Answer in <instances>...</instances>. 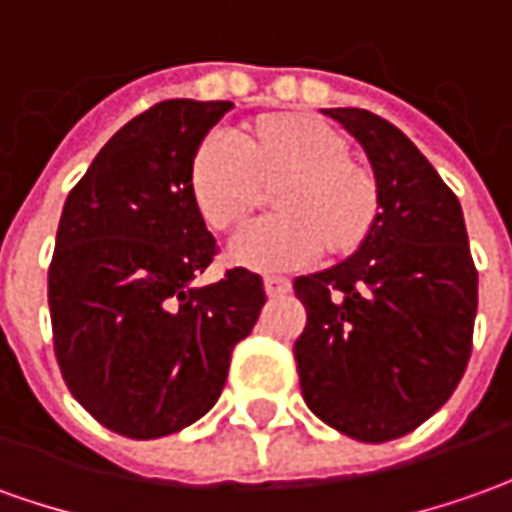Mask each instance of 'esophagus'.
Returning <instances> with one entry per match:
<instances>
[{
  "label": "esophagus",
  "instance_id": "34e87169",
  "mask_svg": "<svg viewBox=\"0 0 512 512\" xmlns=\"http://www.w3.org/2000/svg\"><path fill=\"white\" fill-rule=\"evenodd\" d=\"M263 288H266L269 297H283V294L291 291V283H288L285 277H266V280H263Z\"/></svg>",
  "mask_w": 512,
  "mask_h": 512
}]
</instances>
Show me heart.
<instances>
[{
	"label": "heart",
	"instance_id": "b5f03b06",
	"mask_svg": "<svg viewBox=\"0 0 512 512\" xmlns=\"http://www.w3.org/2000/svg\"><path fill=\"white\" fill-rule=\"evenodd\" d=\"M187 190L212 232L232 235L269 193L274 215L232 243L235 263L255 271L302 266L358 252L381 215V179L350 154L342 128L311 111H263L229 142L207 137L187 168Z\"/></svg>",
	"mask_w": 512,
	"mask_h": 512
}]
</instances>
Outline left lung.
Instances as JSON below:
<instances>
[{"label":"left lung","mask_w":512,"mask_h":512,"mask_svg":"<svg viewBox=\"0 0 512 512\" xmlns=\"http://www.w3.org/2000/svg\"><path fill=\"white\" fill-rule=\"evenodd\" d=\"M381 179L373 235L339 266L294 280L302 398L328 426L387 443L429 420L471 358L476 266L462 207L412 139L364 109H325Z\"/></svg>","instance_id":"1"}]
</instances>
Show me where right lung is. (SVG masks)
<instances>
[{
	"instance_id": "obj_1",
	"label": "right lung",
	"mask_w": 512,
	"mask_h": 512,
	"mask_svg": "<svg viewBox=\"0 0 512 512\" xmlns=\"http://www.w3.org/2000/svg\"><path fill=\"white\" fill-rule=\"evenodd\" d=\"M232 103L165 100L125 123L66 196L47 300L66 387L97 423L154 440L196 423L266 302L260 274L196 285L218 246L187 190Z\"/></svg>"
}]
</instances>
